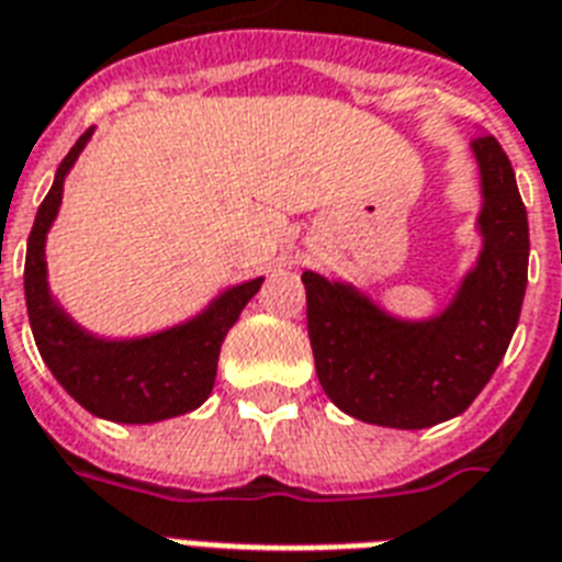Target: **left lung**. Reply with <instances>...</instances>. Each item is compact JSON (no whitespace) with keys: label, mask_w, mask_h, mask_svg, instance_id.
Here are the masks:
<instances>
[{"label":"left lung","mask_w":562,"mask_h":562,"mask_svg":"<svg viewBox=\"0 0 562 562\" xmlns=\"http://www.w3.org/2000/svg\"><path fill=\"white\" fill-rule=\"evenodd\" d=\"M481 177V250L430 318H401L353 282L303 273L315 371L341 413L395 430L457 418L481 395L519 324L528 289V212L507 153L471 140Z\"/></svg>","instance_id":"1"}]
</instances>
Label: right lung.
Here are the masks:
<instances>
[{"mask_svg": "<svg viewBox=\"0 0 562 562\" xmlns=\"http://www.w3.org/2000/svg\"><path fill=\"white\" fill-rule=\"evenodd\" d=\"M88 128L55 170L49 194L43 196L25 247V306L34 341L53 376L72 401L97 418L117 424H156L194 413L212 395L217 357L226 333L241 310L262 289L265 277L229 285L182 324L147 336L109 338L70 318L49 289L46 235L61 209L64 179L88 147Z\"/></svg>", "mask_w": 562, "mask_h": 562, "instance_id": "obj_1", "label": "right lung"}]
</instances>
